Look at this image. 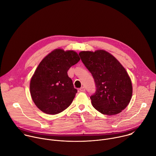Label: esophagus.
<instances>
[{
	"instance_id": "1",
	"label": "esophagus",
	"mask_w": 156,
	"mask_h": 156,
	"mask_svg": "<svg viewBox=\"0 0 156 156\" xmlns=\"http://www.w3.org/2000/svg\"><path fill=\"white\" fill-rule=\"evenodd\" d=\"M80 91H81V92H84V91H85V88H84V87H80Z\"/></svg>"
}]
</instances>
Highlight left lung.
Instances as JSON below:
<instances>
[{"mask_svg": "<svg viewBox=\"0 0 156 156\" xmlns=\"http://www.w3.org/2000/svg\"><path fill=\"white\" fill-rule=\"evenodd\" d=\"M81 60L94 80L96 91L90 98L93 106L102 114L120 113L130 102L133 87L122 64L104 50L81 51Z\"/></svg>", "mask_w": 156, "mask_h": 156, "instance_id": "obj_1", "label": "left lung"}]
</instances>
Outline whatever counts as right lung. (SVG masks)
I'll list each match as a JSON object with an SVG mask.
<instances>
[{
  "mask_svg": "<svg viewBox=\"0 0 156 156\" xmlns=\"http://www.w3.org/2000/svg\"><path fill=\"white\" fill-rule=\"evenodd\" d=\"M80 60L73 51L57 49L44 57L30 81L32 99L43 112L55 115L72 104L76 89L67 72Z\"/></svg>",
  "mask_w": 156,
  "mask_h": 156,
  "instance_id": "obj_1",
  "label": "right lung"
}]
</instances>
